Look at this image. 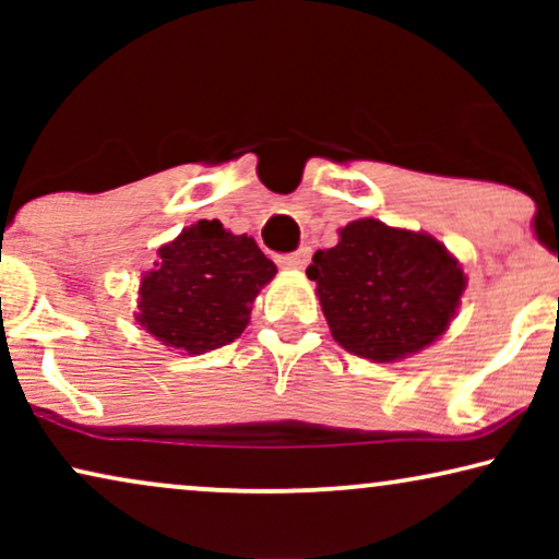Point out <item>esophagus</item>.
<instances>
[{
	"label": "esophagus",
	"mask_w": 559,
	"mask_h": 559,
	"mask_svg": "<svg viewBox=\"0 0 559 559\" xmlns=\"http://www.w3.org/2000/svg\"><path fill=\"white\" fill-rule=\"evenodd\" d=\"M277 262H280L282 266H287V270H305V266H308V262H310V251L302 247V249H297L295 254L280 257Z\"/></svg>",
	"instance_id": "1"
}]
</instances>
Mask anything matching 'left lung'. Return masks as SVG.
I'll return each instance as SVG.
<instances>
[{"label": "left lung", "mask_w": 559, "mask_h": 559, "mask_svg": "<svg viewBox=\"0 0 559 559\" xmlns=\"http://www.w3.org/2000/svg\"><path fill=\"white\" fill-rule=\"evenodd\" d=\"M333 249H318L308 277L318 285L333 338L377 364L430 346L455 318L465 274L438 239L358 218Z\"/></svg>", "instance_id": "obj_1"}]
</instances>
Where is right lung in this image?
<instances>
[{
	"label": "right lung",
	"mask_w": 559,
	"mask_h": 559,
	"mask_svg": "<svg viewBox=\"0 0 559 559\" xmlns=\"http://www.w3.org/2000/svg\"><path fill=\"white\" fill-rule=\"evenodd\" d=\"M144 272L136 323L165 346L198 356L239 338L251 302L277 274L251 236H236L221 221H198L157 249Z\"/></svg>",
	"instance_id": "right-lung-1"
}]
</instances>
